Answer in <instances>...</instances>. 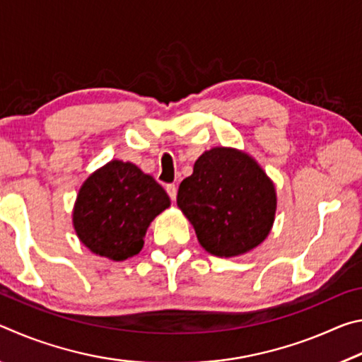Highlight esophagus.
Wrapping results in <instances>:
<instances>
[{
  "mask_svg": "<svg viewBox=\"0 0 362 362\" xmlns=\"http://www.w3.org/2000/svg\"><path fill=\"white\" fill-rule=\"evenodd\" d=\"M166 192L169 194V198L173 199V201H175V198H177V187L174 185V183H170V185H166Z\"/></svg>",
  "mask_w": 362,
  "mask_h": 362,
  "instance_id": "obj_1",
  "label": "esophagus"
}]
</instances>
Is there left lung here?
Returning a JSON list of instances; mask_svg holds the SVG:
<instances>
[{"label":"left lung","mask_w":362,"mask_h":362,"mask_svg":"<svg viewBox=\"0 0 362 362\" xmlns=\"http://www.w3.org/2000/svg\"><path fill=\"white\" fill-rule=\"evenodd\" d=\"M177 206L216 257H238L267 240L276 216L273 180L246 151L214 146L180 183Z\"/></svg>","instance_id":"8db88e82"}]
</instances>
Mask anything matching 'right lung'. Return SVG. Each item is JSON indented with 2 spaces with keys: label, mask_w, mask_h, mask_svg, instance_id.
I'll list each match as a JSON object with an SVG mask.
<instances>
[{
  "label": "right lung",
  "mask_w": 362,
  "mask_h": 362,
  "mask_svg": "<svg viewBox=\"0 0 362 362\" xmlns=\"http://www.w3.org/2000/svg\"><path fill=\"white\" fill-rule=\"evenodd\" d=\"M170 206L163 187L136 164L112 159L79 188L73 228L90 252L121 262L139 254L150 223Z\"/></svg>",
  "instance_id": "add662e5"
}]
</instances>
